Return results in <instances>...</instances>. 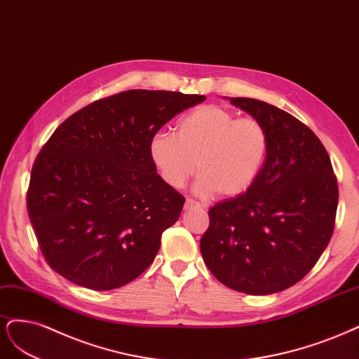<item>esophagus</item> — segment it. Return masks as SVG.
<instances>
[{
  "instance_id": "obj_1",
  "label": "esophagus",
  "mask_w": 359,
  "mask_h": 359,
  "mask_svg": "<svg viewBox=\"0 0 359 359\" xmlns=\"http://www.w3.org/2000/svg\"><path fill=\"white\" fill-rule=\"evenodd\" d=\"M200 207H201L200 203H196V201H194L191 198H188L187 203H184V209H187V210H189V209H200Z\"/></svg>"
}]
</instances>
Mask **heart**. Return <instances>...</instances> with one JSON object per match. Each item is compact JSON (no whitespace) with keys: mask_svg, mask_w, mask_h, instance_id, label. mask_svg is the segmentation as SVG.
I'll list each match as a JSON object with an SVG mask.
<instances>
[{"mask_svg":"<svg viewBox=\"0 0 359 359\" xmlns=\"http://www.w3.org/2000/svg\"><path fill=\"white\" fill-rule=\"evenodd\" d=\"M269 154V133L255 118H237L222 106H201L177 122V133L159 131L149 155L161 179L180 189L194 175L195 191L236 198L257 182Z\"/></svg>","mask_w":359,"mask_h":359,"instance_id":"heart-1","label":"heart"}]
</instances>
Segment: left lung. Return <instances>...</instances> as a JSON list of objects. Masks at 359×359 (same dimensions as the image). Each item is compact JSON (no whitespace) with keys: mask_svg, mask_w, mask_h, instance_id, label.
Instances as JSON below:
<instances>
[{"mask_svg":"<svg viewBox=\"0 0 359 359\" xmlns=\"http://www.w3.org/2000/svg\"><path fill=\"white\" fill-rule=\"evenodd\" d=\"M269 133L257 182L215 204L200 241L216 279L238 292L269 295L295 285L331 240L339 187L325 147L307 125L269 102L228 98Z\"/></svg>","mask_w":359,"mask_h":359,"instance_id":"8db88e82","label":"left lung"}]
</instances>
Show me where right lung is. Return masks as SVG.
Returning a JSON list of instances; mask_svg holds the SVG:
<instances>
[{
	"instance_id": "obj_1",
	"label": "right lung",
	"mask_w": 359,
	"mask_h": 359,
	"mask_svg": "<svg viewBox=\"0 0 359 359\" xmlns=\"http://www.w3.org/2000/svg\"><path fill=\"white\" fill-rule=\"evenodd\" d=\"M204 95L133 89L62 122L31 170L27 209L43 257L67 280L116 289L154 262L184 198L161 179L149 142Z\"/></svg>"
}]
</instances>
